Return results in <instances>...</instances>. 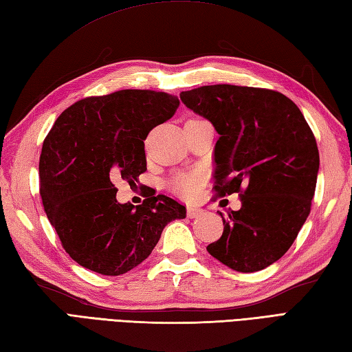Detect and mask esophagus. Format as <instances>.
Here are the masks:
<instances>
[{"label": "esophagus", "instance_id": "obj_1", "mask_svg": "<svg viewBox=\"0 0 352 352\" xmlns=\"http://www.w3.org/2000/svg\"><path fill=\"white\" fill-rule=\"evenodd\" d=\"M204 214V210L203 208H198V207H188V216L190 219L193 218H198V216Z\"/></svg>", "mask_w": 352, "mask_h": 352}]
</instances>
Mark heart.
<instances>
[{
  "instance_id": "b5f03b06",
  "label": "heart",
  "mask_w": 352,
  "mask_h": 352,
  "mask_svg": "<svg viewBox=\"0 0 352 352\" xmlns=\"http://www.w3.org/2000/svg\"><path fill=\"white\" fill-rule=\"evenodd\" d=\"M206 177L201 172H192V174H184L177 178L175 188L180 195L184 198H195L201 189V186L204 184Z\"/></svg>"
}]
</instances>
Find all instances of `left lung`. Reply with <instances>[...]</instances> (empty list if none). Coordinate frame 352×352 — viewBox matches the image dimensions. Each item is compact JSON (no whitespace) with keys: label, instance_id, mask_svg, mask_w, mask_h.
Wrapping results in <instances>:
<instances>
[{"label":"left lung","instance_id":"8db88e82","mask_svg":"<svg viewBox=\"0 0 352 352\" xmlns=\"http://www.w3.org/2000/svg\"><path fill=\"white\" fill-rule=\"evenodd\" d=\"M184 106L210 121L214 190L241 193V210L222 213L223 233L207 246L237 272L275 263L294 243L310 213L319 151L301 110L269 89L213 85L182 92Z\"/></svg>","mask_w":352,"mask_h":352}]
</instances>
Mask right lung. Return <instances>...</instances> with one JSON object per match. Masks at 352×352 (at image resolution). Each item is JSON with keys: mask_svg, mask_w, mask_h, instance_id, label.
<instances>
[{"mask_svg": "<svg viewBox=\"0 0 352 352\" xmlns=\"http://www.w3.org/2000/svg\"><path fill=\"white\" fill-rule=\"evenodd\" d=\"M177 96L125 89L80 100L56 119L39 160L45 213L65 251L80 266L121 275L144 261L186 207L145 195L134 207L116 199L113 180L136 184L146 170L145 144L154 126L174 116Z\"/></svg>", "mask_w": 352, "mask_h": 352, "instance_id": "obj_1", "label": "right lung"}]
</instances>
